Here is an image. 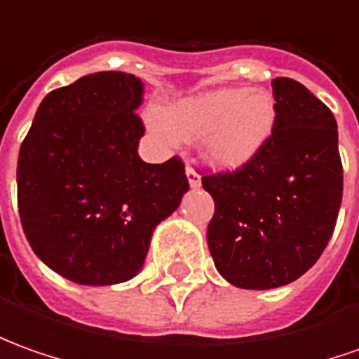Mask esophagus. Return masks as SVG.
<instances>
[{
  "label": "esophagus",
  "mask_w": 359,
  "mask_h": 359,
  "mask_svg": "<svg viewBox=\"0 0 359 359\" xmlns=\"http://www.w3.org/2000/svg\"><path fill=\"white\" fill-rule=\"evenodd\" d=\"M187 179H189V184H190V189H200V175L196 172L194 169H190V167H187Z\"/></svg>",
  "instance_id": "1"
}]
</instances>
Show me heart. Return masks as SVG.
I'll return each mask as SVG.
<instances>
[{
	"label": "heart",
	"mask_w": 359,
	"mask_h": 359,
	"mask_svg": "<svg viewBox=\"0 0 359 359\" xmlns=\"http://www.w3.org/2000/svg\"><path fill=\"white\" fill-rule=\"evenodd\" d=\"M151 128L169 139L198 141L214 170L236 172L262 155L277 123V104L265 88H218L182 97L151 114Z\"/></svg>",
	"instance_id": "heart-1"
}]
</instances>
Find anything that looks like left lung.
I'll return each mask as SVG.
<instances>
[{"label":"left lung","mask_w":359,"mask_h":359,"mask_svg":"<svg viewBox=\"0 0 359 359\" xmlns=\"http://www.w3.org/2000/svg\"><path fill=\"white\" fill-rule=\"evenodd\" d=\"M277 123L245 169L202 179L214 198L208 250L240 289L297 281L323 255L342 204V161L332 111L291 78L271 82Z\"/></svg>","instance_id":"left-lung-1"}]
</instances>
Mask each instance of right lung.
Returning <instances> with one entry per match:
<instances>
[{
	"mask_svg": "<svg viewBox=\"0 0 359 359\" xmlns=\"http://www.w3.org/2000/svg\"><path fill=\"white\" fill-rule=\"evenodd\" d=\"M141 78L96 72L53 90L19 149L17 202L41 262L92 287L133 279L189 190L184 165L139 157Z\"/></svg>",
	"mask_w": 359,
	"mask_h": 359,
	"instance_id": "obj_1",
	"label": "right lung"
}]
</instances>
